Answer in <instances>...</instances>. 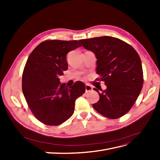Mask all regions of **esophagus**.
Here are the masks:
<instances>
[{
	"mask_svg": "<svg viewBox=\"0 0 160 160\" xmlns=\"http://www.w3.org/2000/svg\"><path fill=\"white\" fill-rule=\"evenodd\" d=\"M85 89H86V92H89V91L92 90V87L89 85V84H87L85 85Z\"/></svg>",
	"mask_w": 160,
	"mask_h": 160,
	"instance_id": "esophagus-1",
	"label": "esophagus"
}]
</instances>
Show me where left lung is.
Returning a JSON list of instances; mask_svg holds the SVG:
<instances>
[{
    "label": "left lung",
    "instance_id": "left-lung-1",
    "mask_svg": "<svg viewBox=\"0 0 160 160\" xmlns=\"http://www.w3.org/2000/svg\"><path fill=\"white\" fill-rule=\"evenodd\" d=\"M82 47L93 52L97 58V80L103 81L106 90H93L100 100L93 107L109 119H117L130 111L143 87L140 58L133 47L123 40L101 36L80 40ZM96 85V84H95ZM97 88V87H96Z\"/></svg>",
    "mask_w": 160,
    "mask_h": 160
}]
</instances>
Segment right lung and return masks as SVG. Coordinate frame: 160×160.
Instances as JSON below:
<instances>
[{"label":"right lung","instance_id":"add662e5","mask_svg":"<svg viewBox=\"0 0 160 160\" xmlns=\"http://www.w3.org/2000/svg\"><path fill=\"white\" fill-rule=\"evenodd\" d=\"M81 47L78 40H45L30 54L24 68L22 89L30 110L36 119L49 126L63 123L73 115L75 102L85 92L77 81L67 88L59 76L67 71V54Z\"/></svg>","mask_w":160,"mask_h":160}]
</instances>
